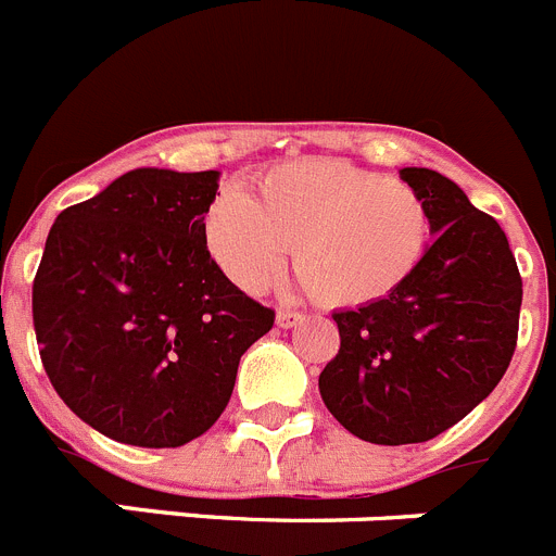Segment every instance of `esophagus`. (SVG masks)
Segmentation results:
<instances>
[{"mask_svg":"<svg viewBox=\"0 0 556 556\" xmlns=\"http://www.w3.org/2000/svg\"><path fill=\"white\" fill-rule=\"evenodd\" d=\"M275 323H278V328H294L298 323H303V314L301 312H278L275 314Z\"/></svg>","mask_w":556,"mask_h":556,"instance_id":"1","label":"esophagus"}]
</instances>
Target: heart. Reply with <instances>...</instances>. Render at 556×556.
Segmentation results:
<instances>
[{
    "label": "heart",
    "mask_w": 556,
    "mask_h": 556,
    "mask_svg": "<svg viewBox=\"0 0 556 556\" xmlns=\"http://www.w3.org/2000/svg\"><path fill=\"white\" fill-rule=\"evenodd\" d=\"M203 239L225 278L267 287L292 249L301 283L323 306L358 308L412 281L431 244V214L409 184L345 161L308 159L264 172L250 194L223 191Z\"/></svg>",
    "instance_id": "1"
}]
</instances>
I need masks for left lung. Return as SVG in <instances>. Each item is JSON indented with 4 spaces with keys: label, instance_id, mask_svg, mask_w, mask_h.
I'll list each match as a JSON object with an SVG mask.
<instances>
[{
    "label": "left lung",
    "instance_id": "obj_1",
    "mask_svg": "<svg viewBox=\"0 0 556 556\" xmlns=\"http://www.w3.org/2000/svg\"><path fill=\"white\" fill-rule=\"evenodd\" d=\"M397 175L429 205L434 242L395 294L333 312L339 353L320 372L328 412L376 445L426 443L479 406L507 372L523 298L490 214L440 172Z\"/></svg>",
    "mask_w": 556,
    "mask_h": 556
}]
</instances>
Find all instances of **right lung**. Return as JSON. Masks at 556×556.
Instances as JSON below:
<instances>
[{"label": "right lung", "mask_w": 556, "mask_h": 556, "mask_svg": "<svg viewBox=\"0 0 556 556\" xmlns=\"http://www.w3.org/2000/svg\"><path fill=\"white\" fill-rule=\"evenodd\" d=\"M219 172L141 166L61 211L33 281L49 381L116 443L178 448L217 424L239 358L275 312L225 278L203 239Z\"/></svg>", "instance_id": "add662e5"}]
</instances>
